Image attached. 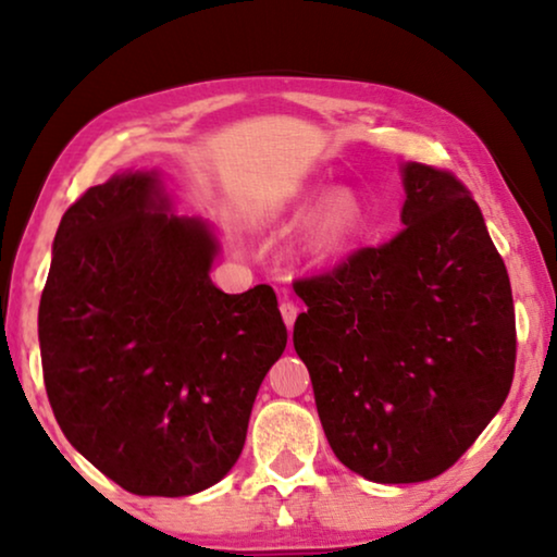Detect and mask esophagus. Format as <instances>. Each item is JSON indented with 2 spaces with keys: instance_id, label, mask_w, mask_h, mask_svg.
<instances>
[{
  "instance_id": "obj_1",
  "label": "esophagus",
  "mask_w": 557,
  "mask_h": 557,
  "mask_svg": "<svg viewBox=\"0 0 557 557\" xmlns=\"http://www.w3.org/2000/svg\"><path fill=\"white\" fill-rule=\"evenodd\" d=\"M281 317H284L286 326H288V330H292L294 322H296V317H299V307H296L294 301L284 299V301H281Z\"/></svg>"
}]
</instances>
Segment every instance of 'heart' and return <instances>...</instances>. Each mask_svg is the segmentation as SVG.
<instances>
[{
    "label": "heart",
    "mask_w": 557,
    "mask_h": 557,
    "mask_svg": "<svg viewBox=\"0 0 557 557\" xmlns=\"http://www.w3.org/2000/svg\"><path fill=\"white\" fill-rule=\"evenodd\" d=\"M309 200V195H301L296 202V212L304 208V202ZM362 220L360 202L352 193L347 189H337L326 200L319 205L314 215H311L307 231H304V253L309 258H332L337 256L342 248L352 240Z\"/></svg>",
    "instance_id": "b5f03b06"
}]
</instances>
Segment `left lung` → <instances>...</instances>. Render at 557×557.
<instances>
[{
    "instance_id": "obj_1",
    "label": "left lung",
    "mask_w": 557,
    "mask_h": 557,
    "mask_svg": "<svg viewBox=\"0 0 557 557\" xmlns=\"http://www.w3.org/2000/svg\"><path fill=\"white\" fill-rule=\"evenodd\" d=\"M403 231L296 278L294 347L326 441L370 482L444 474L497 416L515 377L512 286L454 172L403 166Z\"/></svg>"
}]
</instances>
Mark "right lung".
<instances>
[{
	"instance_id": "obj_1",
	"label": "right lung",
	"mask_w": 557,
	"mask_h": 557,
	"mask_svg": "<svg viewBox=\"0 0 557 557\" xmlns=\"http://www.w3.org/2000/svg\"><path fill=\"white\" fill-rule=\"evenodd\" d=\"M164 210L151 174L88 187L58 225L37 317L58 425L139 497H185L231 471L288 339L273 288L220 292L208 225Z\"/></svg>"
}]
</instances>
